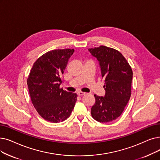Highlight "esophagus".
Segmentation results:
<instances>
[{
	"label": "esophagus",
	"mask_w": 160,
	"mask_h": 160,
	"mask_svg": "<svg viewBox=\"0 0 160 160\" xmlns=\"http://www.w3.org/2000/svg\"><path fill=\"white\" fill-rule=\"evenodd\" d=\"M77 94H78V96H80V97H82V96H83V95H86V93H84V92H78V93H77Z\"/></svg>",
	"instance_id": "obj_1"
}]
</instances>
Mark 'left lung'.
Instances as JSON below:
<instances>
[{
  "label": "left lung",
  "mask_w": 160,
  "mask_h": 160,
  "mask_svg": "<svg viewBox=\"0 0 160 160\" xmlns=\"http://www.w3.org/2000/svg\"><path fill=\"white\" fill-rule=\"evenodd\" d=\"M88 50L99 61L105 89L104 97L94 95L92 116L97 122H112L122 114L130 99L133 71L123 55L113 48L101 46Z\"/></svg>",
  "instance_id": "left-lung-1"
}]
</instances>
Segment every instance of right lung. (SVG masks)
I'll return each instance as SVG.
<instances>
[{"instance_id": "obj_1", "label": "right lung", "mask_w": 160, "mask_h": 160, "mask_svg": "<svg viewBox=\"0 0 160 160\" xmlns=\"http://www.w3.org/2000/svg\"><path fill=\"white\" fill-rule=\"evenodd\" d=\"M74 49L55 50L34 62L27 78L33 106L42 118L52 123L63 122L70 116L77 95L60 88L61 76Z\"/></svg>"}]
</instances>
